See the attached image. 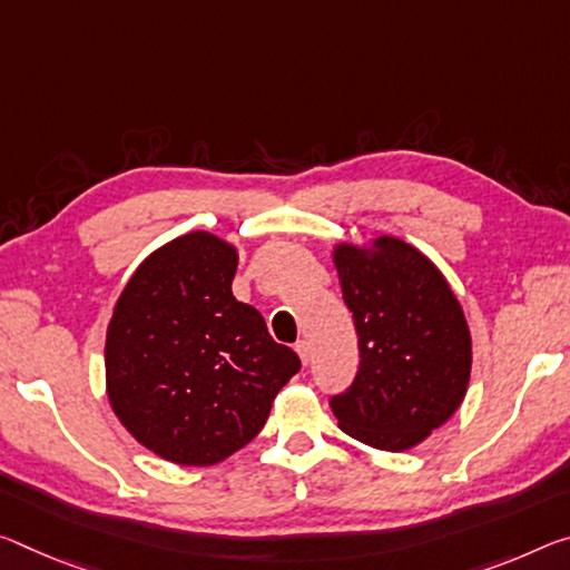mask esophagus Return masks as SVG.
Listing matches in <instances>:
<instances>
[{"label": "esophagus", "instance_id": "obj_1", "mask_svg": "<svg viewBox=\"0 0 570 570\" xmlns=\"http://www.w3.org/2000/svg\"><path fill=\"white\" fill-rule=\"evenodd\" d=\"M296 352H299V360L304 365H309V360H312V345L306 340H299L296 342Z\"/></svg>", "mask_w": 570, "mask_h": 570}]
</instances>
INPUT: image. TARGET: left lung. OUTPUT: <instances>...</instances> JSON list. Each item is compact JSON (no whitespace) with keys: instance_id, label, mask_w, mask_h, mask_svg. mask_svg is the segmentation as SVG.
<instances>
[{"instance_id":"left-lung-1","label":"left lung","mask_w":570,"mask_h":570,"mask_svg":"<svg viewBox=\"0 0 570 570\" xmlns=\"http://www.w3.org/2000/svg\"><path fill=\"white\" fill-rule=\"evenodd\" d=\"M342 299L357 330L360 367L330 399L347 436L405 451L444 426L472 373V334L444 274L419 248L381 236L334 246Z\"/></svg>"}]
</instances>
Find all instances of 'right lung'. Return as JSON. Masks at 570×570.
Masks as SVG:
<instances>
[{"label": "right lung", "mask_w": 570, "mask_h": 570, "mask_svg": "<svg viewBox=\"0 0 570 570\" xmlns=\"http://www.w3.org/2000/svg\"><path fill=\"white\" fill-rule=\"evenodd\" d=\"M238 250L195 230L165 243L124 286L106 332V393L157 456L210 466L264 429L299 355L230 292Z\"/></svg>", "instance_id": "obj_1"}]
</instances>
